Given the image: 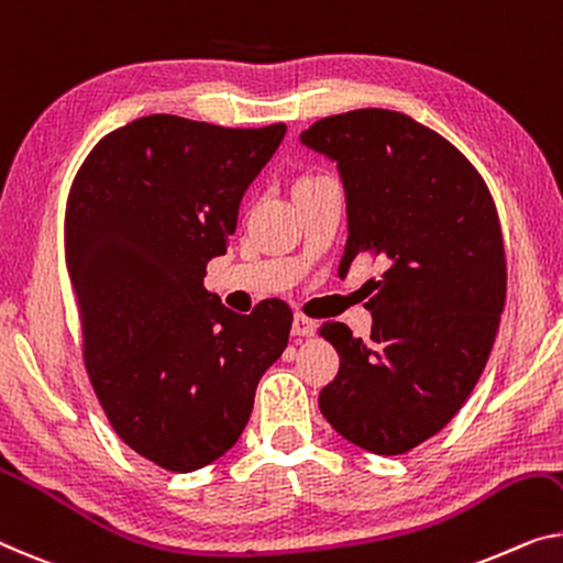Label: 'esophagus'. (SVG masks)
Segmentation results:
<instances>
[{
	"label": "esophagus",
	"instance_id": "esophagus-1",
	"mask_svg": "<svg viewBox=\"0 0 563 563\" xmlns=\"http://www.w3.org/2000/svg\"><path fill=\"white\" fill-rule=\"evenodd\" d=\"M313 333H316V323L310 321V318L300 313L292 316V335H296V339H308V335Z\"/></svg>",
	"mask_w": 563,
	"mask_h": 563
}]
</instances>
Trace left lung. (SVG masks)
I'll list each match as a JSON object with an SVG mask.
<instances>
[{"instance_id": "8db88e82", "label": "left lung", "mask_w": 563, "mask_h": 563, "mask_svg": "<svg viewBox=\"0 0 563 563\" xmlns=\"http://www.w3.org/2000/svg\"><path fill=\"white\" fill-rule=\"evenodd\" d=\"M329 158L346 195L339 275L379 257L372 339L323 323L341 366L318 407L341 438L401 455L438 434L481 379L506 303L496 205L475 166L405 113L358 108L300 133Z\"/></svg>"}]
</instances>
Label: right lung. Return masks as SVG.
<instances>
[{"label": "right lung", "instance_id": "1", "mask_svg": "<svg viewBox=\"0 0 563 563\" xmlns=\"http://www.w3.org/2000/svg\"><path fill=\"white\" fill-rule=\"evenodd\" d=\"M283 136L285 123L144 115L98 141L67 197L90 384L115 434L172 473L214 463L240 440L260 376L288 346L283 300L240 316L205 288Z\"/></svg>", "mask_w": 563, "mask_h": 563}]
</instances>
